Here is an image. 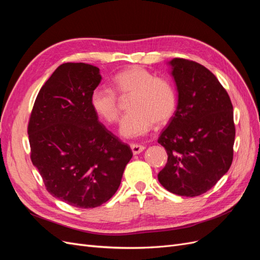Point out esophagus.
Masks as SVG:
<instances>
[{
    "mask_svg": "<svg viewBox=\"0 0 260 260\" xmlns=\"http://www.w3.org/2000/svg\"><path fill=\"white\" fill-rule=\"evenodd\" d=\"M130 146H131V149H132V153L135 154V155H138V154H140L141 152H143L144 148H145L143 145L135 144V143H132Z\"/></svg>",
    "mask_w": 260,
    "mask_h": 260,
    "instance_id": "1",
    "label": "esophagus"
}]
</instances>
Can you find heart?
<instances>
[{"instance_id": "b5f03b06", "label": "heart", "mask_w": 260, "mask_h": 260, "mask_svg": "<svg viewBox=\"0 0 260 260\" xmlns=\"http://www.w3.org/2000/svg\"><path fill=\"white\" fill-rule=\"evenodd\" d=\"M113 91L96 88L91 93L93 112L107 123H116L120 109L118 99L129 98L130 113L123 117L120 133L124 138H139L152 130L154 123L166 124L177 109V93L168 80L156 77L141 66H131L117 73L112 79Z\"/></svg>"}]
</instances>
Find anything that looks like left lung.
<instances>
[{"instance_id":"8db88e82","label":"left lung","mask_w":260,"mask_h":260,"mask_svg":"<svg viewBox=\"0 0 260 260\" xmlns=\"http://www.w3.org/2000/svg\"><path fill=\"white\" fill-rule=\"evenodd\" d=\"M178 106L158 138L168 160L160 184L181 196H199L214 186L233 160L235 125L229 94L216 76L199 62L170 60Z\"/></svg>"}]
</instances>
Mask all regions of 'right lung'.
<instances>
[{
    "mask_svg": "<svg viewBox=\"0 0 260 260\" xmlns=\"http://www.w3.org/2000/svg\"><path fill=\"white\" fill-rule=\"evenodd\" d=\"M100 69L65 62L39 92L28 135L32 164L54 198L78 208L106 203L120 185L132 151L108 131L90 104Z\"/></svg>",
    "mask_w": 260,
    "mask_h": 260,
    "instance_id": "add662e5",
    "label": "right lung"
}]
</instances>
